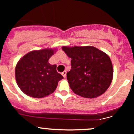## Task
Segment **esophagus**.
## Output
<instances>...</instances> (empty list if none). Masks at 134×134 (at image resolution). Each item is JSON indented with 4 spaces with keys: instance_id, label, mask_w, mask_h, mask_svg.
Segmentation results:
<instances>
[{
    "instance_id": "34e87169",
    "label": "esophagus",
    "mask_w": 134,
    "mask_h": 134,
    "mask_svg": "<svg viewBox=\"0 0 134 134\" xmlns=\"http://www.w3.org/2000/svg\"><path fill=\"white\" fill-rule=\"evenodd\" d=\"M62 75H63V76L64 77V78H65V77H66V75H67V71H64L63 72H62Z\"/></svg>"
}]
</instances>
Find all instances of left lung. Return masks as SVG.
Returning <instances> with one entry per match:
<instances>
[{"label": "left lung", "mask_w": 134, "mask_h": 134, "mask_svg": "<svg viewBox=\"0 0 134 134\" xmlns=\"http://www.w3.org/2000/svg\"><path fill=\"white\" fill-rule=\"evenodd\" d=\"M62 50L71 58V69L67 73V79L74 93L93 98L108 90L113 69L106 53L92 46L63 47Z\"/></svg>", "instance_id": "1"}]
</instances>
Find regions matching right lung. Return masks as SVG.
Instances as JSON below:
<instances>
[{"mask_svg":"<svg viewBox=\"0 0 134 134\" xmlns=\"http://www.w3.org/2000/svg\"><path fill=\"white\" fill-rule=\"evenodd\" d=\"M54 52L51 48L31 51L18 62L15 67L16 82L26 95L40 98L56 90L63 77L57 72L56 65L48 62Z\"/></svg>","mask_w":134,"mask_h":134,"instance_id":"obj_1","label":"right lung"}]
</instances>
